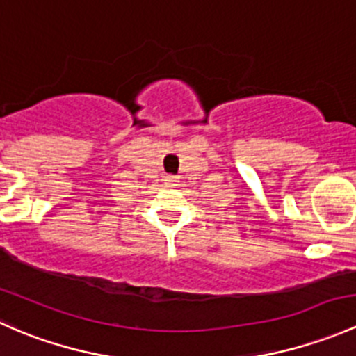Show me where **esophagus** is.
I'll list each match as a JSON object with an SVG mask.
<instances>
[{
    "label": "esophagus",
    "mask_w": 356,
    "mask_h": 356,
    "mask_svg": "<svg viewBox=\"0 0 356 356\" xmlns=\"http://www.w3.org/2000/svg\"><path fill=\"white\" fill-rule=\"evenodd\" d=\"M163 182L167 186H175L177 184V177H175V175H163Z\"/></svg>",
    "instance_id": "esophagus-1"
}]
</instances>
